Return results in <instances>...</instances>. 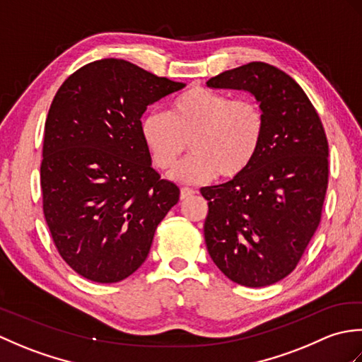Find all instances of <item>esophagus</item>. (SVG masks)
<instances>
[{
	"mask_svg": "<svg viewBox=\"0 0 362 362\" xmlns=\"http://www.w3.org/2000/svg\"><path fill=\"white\" fill-rule=\"evenodd\" d=\"M194 193H196L194 189H191V188L183 187V188H180V199H182V201H185V199L193 197V196H194Z\"/></svg>",
	"mask_w": 362,
	"mask_h": 362,
	"instance_id": "34e87169",
	"label": "esophagus"
}]
</instances>
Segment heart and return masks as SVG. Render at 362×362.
<instances>
[{"label":"heart","mask_w":362,"mask_h":362,"mask_svg":"<svg viewBox=\"0 0 362 362\" xmlns=\"http://www.w3.org/2000/svg\"><path fill=\"white\" fill-rule=\"evenodd\" d=\"M140 134L161 171L179 163L189 141L193 153L173 175L182 182L202 183L216 174L236 177L250 166L264 140L266 117L255 99H232L197 87L177 96L168 113H146Z\"/></svg>","instance_id":"heart-1"}]
</instances>
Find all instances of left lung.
Segmentation results:
<instances>
[{
  "label": "left lung",
  "instance_id": "obj_1",
  "mask_svg": "<svg viewBox=\"0 0 362 362\" xmlns=\"http://www.w3.org/2000/svg\"><path fill=\"white\" fill-rule=\"evenodd\" d=\"M206 86L249 91L266 117L264 140L250 166L201 188L209 201L206 250L232 281L269 286L294 271L319 227L328 187L325 130L302 87L276 66L250 62Z\"/></svg>",
  "mask_w": 362,
  "mask_h": 362
}]
</instances>
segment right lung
<instances>
[{"label":"right lung","instance_id":"1","mask_svg":"<svg viewBox=\"0 0 362 362\" xmlns=\"http://www.w3.org/2000/svg\"><path fill=\"white\" fill-rule=\"evenodd\" d=\"M183 87L103 59L79 68L54 96L40 166L43 213L60 257L83 279L132 275L179 202V187L151 166L140 122L148 105Z\"/></svg>","mask_w":362,"mask_h":362}]
</instances>
